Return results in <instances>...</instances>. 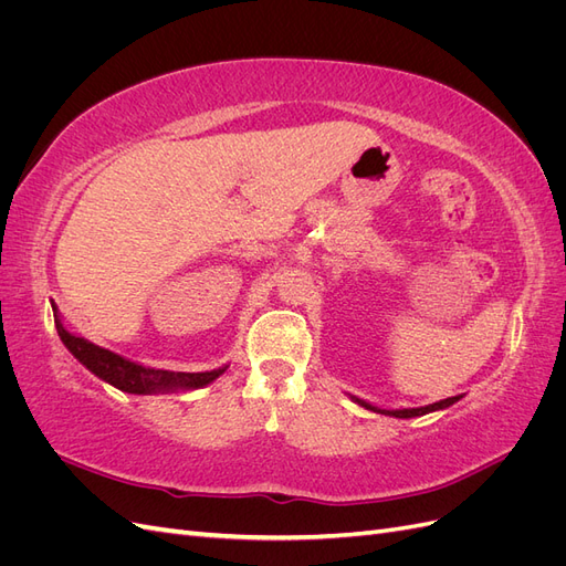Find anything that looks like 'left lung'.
Listing matches in <instances>:
<instances>
[{
    "label": "left lung",
    "mask_w": 566,
    "mask_h": 566,
    "mask_svg": "<svg viewBox=\"0 0 566 566\" xmlns=\"http://www.w3.org/2000/svg\"><path fill=\"white\" fill-rule=\"evenodd\" d=\"M349 399H352L354 403L361 406V408H366V410H373V413H380V416H389V418H420V416H424V413H434V410H443V408L453 406L455 401H460V399H462V394H458V397L441 399V401H437V403H430V406H420V408H397V410L378 408V406H373V403H368V401H364V399L352 397V394H349Z\"/></svg>",
    "instance_id": "8db88e82"
}]
</instances>
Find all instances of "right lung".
I'll list each match as a JSON object with an SVG mask.
<instances>
[{
    "label": "right lung",
    "instance_id": "1",
    "mask_svg": "<svg viewBox=\"0 0 566 566\" xmlns=\"http://www.w3.org/2000/svg\"><path fill=\"white\" fill-rule=\"evenodd\" d=\"M51 310H54V323L59 337L65 345V349L71 352L77 361L92 370L96 378L104 382L113 385L119 391L127 394H169V391H179V389H200L205 385L214 382L219 375H224L229 366H221L214 370H205V373H175V370H160V368H148L136 361H129V358L119 356L111 349H104L94 345V342L84 339L71 331L63 328V321L59 314V306L51 302Z\"/></svg>",
    "mask_w": 566,
    "mask_h": 566
}]
</instances>
